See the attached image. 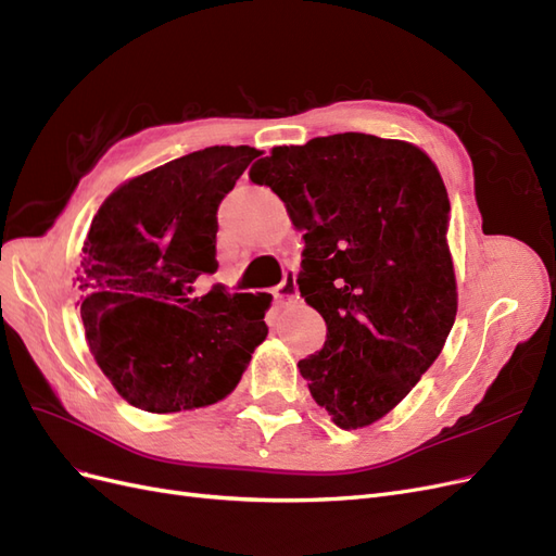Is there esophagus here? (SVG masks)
Here are the masks:
<instances>
[{
	"label": "esophagus",
	"mask_w": 556,
	"mask_h": 556,
	"mask_svg": "<svg viewBox=\"0 0 556 556\" xmlns=\"http://www.w3.org/2000/svg\"><path fill=\"white\" fill-rule=\"evenodd\" d=\"M278 304H290V301L299 299V288H296V280H294V274H285L282 282L276 288L274 292Z\"/></svg>",
	"instance_id": "1"
}]
</instances>
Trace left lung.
<instances>
[{"label": "left lung", "instance_id": "left-lung-1", "mask_svg": "<svg viewBox=\"0 0 556 556\" xmlns=\"http://www.w3.org/2000/svg\"><path fill=\"white\" fill-rule=\"evenodd\" d=\"M250 180L304 231L296 282L327 341L301 376L341 429L374 425L441 355L457 315L439 169L413 143L345 131L274 148Z\"/></svg>", "mask_w": 556, "mask_h": 556}]
</instances>
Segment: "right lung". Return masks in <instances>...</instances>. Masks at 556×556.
I'll return each instance as SVG.
<instances>
[{"instance_id": "add662e5", "label": "right lung", "mask_w": 556, "mask_h": 556, "mask_svg": "<svg viewBox=\"0 0 556 556\" xmlns=\"http://www.w3.org/2000/svg\"><path fill=\"white\" fill-rule=\"evenodd\" d=\"M260 155L211 146L121 185L92 217L78 268L80 317L99 368L148 413L211 406L266 339V294H229L217 271V208Z\"/></svg>"}]
</instances>
